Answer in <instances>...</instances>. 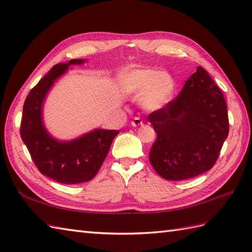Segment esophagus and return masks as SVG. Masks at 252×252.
Wrapping results in <instances>:
<instances>
[{
	"instance_id": "obj_1",
	"label": "esophagus",
	"mask_w": 252,
	"mask_h": 252,
	"mask_svg": "<svg viewBox=\"0 0 252 252\" xmlns=\"http://www.w3.org/2000/svg\"><path fill=\"white\" fill-rule=\"evenodd\" d=\"M142 125H143V122L141 121V119H139V118H134V119L131 121V126H133V127L142 126Z\"/></svg>"
}]
</instances>
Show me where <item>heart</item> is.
I'll use <instances>...</instances> for the list:
<instances>
[{"label":"heart","mask_w":252,"mask_h":252,"mask_svg":"<svg viewBox=\"0 0 252 252\" xmlns=\"http://www.w3.org/2000/svg\"><path fill=\"white\" fill-rule=\"evenodd\" d=\"M119 87L124 95L138 97L146 111H159L169 105L175 94V81L167 72L153 69H128L119 77Z\"/></svg>","instance_id":"heart-1"}]
</instances>
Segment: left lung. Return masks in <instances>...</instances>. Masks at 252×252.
<instances>
[{
  "instance_id": "obj_1",
  "label": "left lung",
  "mask_w": 252,
  "mask_h": 252,
  "mask_svg": "<svg viewBox=\"0 0 252 252\" xmlns=\"http://www.w3.org/2000/svg\"><path fill=\"white\" fill-rule=\"evenodd\" d=\"M157 138L150 161L168 181H183L211 170L229 134L222 92L198 67L174 100L149 115Z\"/></svg>"
}]
</instances>
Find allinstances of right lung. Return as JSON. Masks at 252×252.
<instances>
[{
	"mask_svg": "<svg viewBox=\"0 0 252 252\" xmlns=\"http://www.w3.org/2000/svg\"><path fill=\"white\" fill-rule=\"evenodd\" d=\"M83 59L58 64L31 90L23 105L20 134L41 174L62 184L91 181L99 171L119 130L97 128L70 141L53 138L44 124L42 109L53 84L71 65H81Z\"/></svg>",
	"mask_w": 252,
	"mask_h": 252,
	"instance_id": "obj_1",
	"label": "right lung"
}]
</instances>
